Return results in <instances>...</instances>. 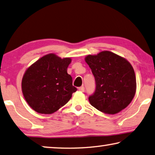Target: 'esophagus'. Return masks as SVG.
Masks as SVG:
<instances>
[{"instance_id":"obj_1","label":"esophagus","mask_w":155,"mask_h":155,"mask_svg":"<svg viewBox=\"0 0 155 155\" xmlns=\"http://www.w3.org/2000/svg\"><path fill=\"white\" fill-rule=\"evenodd\" d=\"M78 90H79V91H81L83 92L84 91H85V87H84L83 86H82V87H80L79 88H78Z\"/></svg>"}]
</instances>
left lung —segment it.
I'll use <instances>...</instances> for the list:
<instances>
[{
    "label": "left lung",
    "instance_id": "left-lung-1",
    "mask_svg": "<svg viewBox=\"0 0 155 155\" xmlns=\"http://www.w3.org/2000/svg\"><path fill=\"white\" fill-rule=\"evenodd\" d=\"M85 61L91 69L96 85L95 92L89 97L91 106L111 114L125 108L136 91V74L131 64L108 51L87 55Z\"/></svg>",
    "mask_w": 155,
    "mask_h": 155
}]
</instances>
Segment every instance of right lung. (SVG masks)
<instances>
[{
	"label": "right lung",
	"instance_id": "1",
	"mask_svg": "<svg viewBox=\"0 0 155 155\" xmlns=\"http://www.w3.org/2000/svg\"><path fill=\"white\" fill-rule=\"evenodd\" d=\"M71 59L50 53L39 59L25 72L22 93L27 103L41 114H52L68 102L77 89L67 73Z\"/></svg>",
	"mask_w": 155,
	"mask_h": 155
}]
</instances>
